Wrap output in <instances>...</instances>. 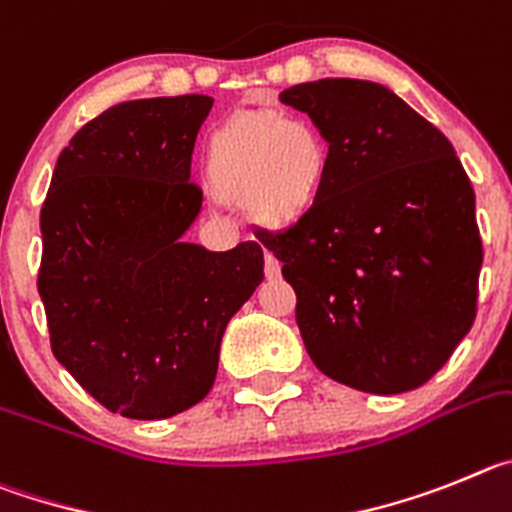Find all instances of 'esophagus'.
I'll return each mask as SVG.
<instances>
[{"mask_svg": "<svg viewBox=\"0 0 512 512\" xmlns=\"http://www.w3.org/2000/svg\"><path fill=\"white\" fill-rule=\"evenodd\" d=\"M265 278L267 280L280 278V262H278V257H273L270 252H265Z\"/></svg>", "mask_w": 512, "mask_h": 512, "instance_id": "esophagus-1", "label": "esophagus"}]
</instances>
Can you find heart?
Masks as SVG:
<instances>
[{
	"instance_id": "obj_1",
	"label": "heart",
	"mask_w": 512,
	"mask_h": 512,
	"mask_svg": "<svg viewBox=\"0 0 512 512\" xmlns=\"http://www.w3.org/2000/svg\"><path fill=\"white\" fill-rule=\"evenodd\" d=\"M329 170V145L303 117L245 114L216 132L206 153V173L216 196L242 204L265 224L301 219Z\"/></svg>"
}]
</instances>
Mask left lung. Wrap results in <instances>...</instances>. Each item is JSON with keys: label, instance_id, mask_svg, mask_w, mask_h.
I'll return each instance as SVG.
<instances>
[{"label": "left lung", "instance_id": "obj_1", "mask_svg": "<svg viewBox=\"0 0 512 512\" xmlns=\"http://www.w3.org/2000/svg\"><path fill=\"white\" fill-rule=\"evenodd\" d=\"M329 142L319 199L257 239L296 290L308 357L372 395L421 388L477 316L482 239L451 142L372 81L321 78L280 94Z\"/></svg>", "mask_w": 512, "mask_h": 512}]
</instances>
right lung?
Masks as SVG:
<instances>
[{
    "label": "right lung",
    "mask_w": 512,
    "mask_h": 512,
    "mask_svg": "<svg viewBox=\"0 0 512 512\" xmlns=\"http://www.w3.org/2000/svg\"><path fill=\"white\" fill-rule=\"evenodd\" d=\"M214 99L122 101L55 163L40 211L50 349L107 411L158 421L214 385L229 319L262 283V247L183 242L201 211L191 155Z\"/></svg>",
    "instance_id": "right-lung-1"
}]
</instances>
